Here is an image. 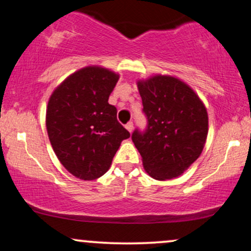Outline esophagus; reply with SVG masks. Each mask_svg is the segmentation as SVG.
<instances>
[{"mask_svg": "<svg viewBox=\"0 0 251 251\" xmlns=\"http://www.w3.org/2000/svg\"><path fill=\"white\" fill-rule=\"evenodd\" d=\"M125 127H126V129H127V131L129 132V133H131V132L133 131V123L128 122V123L125 125Z\"/></svg>", "mask_w": 251, "mask_h": 251, "instance_id": "34e87169", "label": "esophagus"}]
</instances>
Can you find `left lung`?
I'll return each instance as SVG.
<instances>
[{"mask_svg": "<svg viewBox=\"0 0 251 251\" xmlns=\"http://www.w3.org/2000/svg\"><path fill=\"white\" fill-rule=\"evenodd\" d=\"M144 132L132 133L145 171L157 180L178 177L196 162L208 135V112L195 91L171 75L139 80Z\"/></svg>", "mask_w": 251, "mask_h": 251, "instance_id": "left-lung-1", "label": "left lung"}]
</instances>
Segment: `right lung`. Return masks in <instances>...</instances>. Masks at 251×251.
<instances>
[{"instance_id": "obj_1", "label": "right lung", "mask_w": 251, "mask_h": 251, "mask_svg": "<svg viewBox=\"0 0 251 251\" xmlns=\"http://www.w3.org/2000/svg\"><path fill=\"white\" fill-rule=\"evenodd\" d=\"M119 75L88 66L71 74L51 93L46 127L51 148L65 169L76 178L93 180L108 171L129 132L108 103Z\"/></svg>"}]
</instances>
